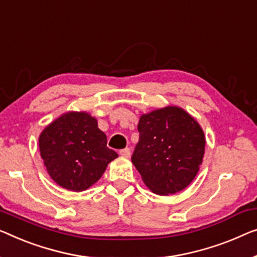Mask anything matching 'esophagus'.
Here are the masks:
<instances>
[{
    "mask_svg": "<svg viewBox=\"0 0 257 257\" xmlns=\"http://www.w3.org/2000/svg\"><path fill=\"white\" fill-rule=\"evenodd\" d=\"M118 153H120L122 157H124V158H129L132 151H130L129 148H125V149H122V150H120V152H118Z\"/></svg>",
    "mask_w": 257,
    "mask_h": 257,
    "instance_id": "34e87169",
    "label": "esophagus"
}]
</instances>
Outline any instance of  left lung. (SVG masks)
Segmentation results:
<instances>
[{
	"label": "left lung",
	"instance_id": "1",
	"mask_svg": "<svg viewBox=\"0 0 257 257\" xmlns=\"http://www.w3.org/2000/svg\"><path fill=\"white\" fill-rule=\"evenodd\" d=\"M132 162L155 194H175L196 177L205 150L204 133L185 109L167 106L143 114Z\"/></svg>",
	"mask_w": 257,
	"mask_h": 257
}]
</instances>
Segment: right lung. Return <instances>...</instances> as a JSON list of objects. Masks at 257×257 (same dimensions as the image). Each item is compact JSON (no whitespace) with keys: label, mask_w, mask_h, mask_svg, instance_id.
<instances>
[{"label":"right lung","mask_w":257,"mask_h":257,"mask_svg":"<svg viewBox=\"0 0 257 257\" xmlns=\"http://www.w3.org/2000/svg\"><path fill=\"white\" fill-rule=\"evenodd\" d=\"M39 150L49 177L72 191L90 188L117 157L107 148L97 118L85 112H68L48 124L39 136Z\"/></svg>","instance_id":"add662e5"}]
</instances>
